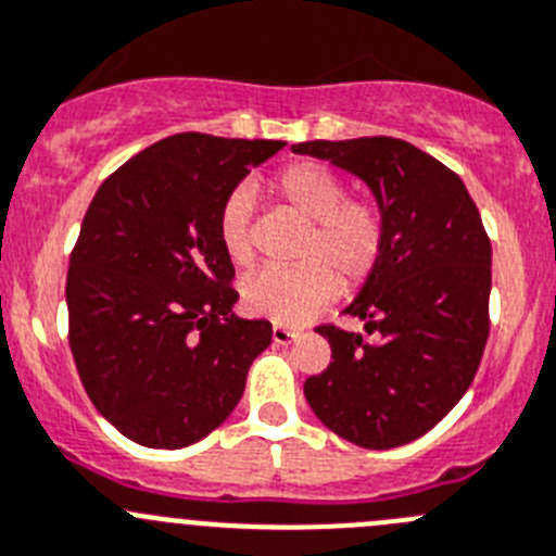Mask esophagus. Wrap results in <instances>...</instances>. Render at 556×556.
Returning <instances> with one entry per match:
<instances>
[{
    "mask_svg": "<svg viewBox=\"0 0 556 556\" xmlns=\"http://www.w3.org/2000/svg\"><path fill=\"white\" fill-rule=\"evenodd\" d=\"M295 337H299V331H295V328H290V326H279V323H277V326L271 328V339L277 344H290Z\"/></svg>",
    "mask_w": 556,
    "mask_h": 556,
    "instance_id": "esophagus-1",
    "label": "esophagus"
}]
</instances>
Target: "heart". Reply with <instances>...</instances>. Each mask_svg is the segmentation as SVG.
<instances>
[{"mask_svg":"<svg viewBox=\"0 0 556 556\" xmlns=\"http://www.w3.org/2000/svg\"><path fill=\"white\" fill-rule=\"evenodd\" d=\"M271 192L309 219L299 244V266L261 268L241 285V301L252 315L274 323H304L337 299L339 285L364 282L386 247V217L371 198L344 195L342 176L315 160L290 163L271 179ZM217 236L233 266L255 261L252 192L247 187L225 198Z\"/></svg>","mask_w":556,"mask_h":556,"instance_id":"1","label":"heart"}]
</instances>
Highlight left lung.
Returning <instances> with one entry per match:
<instances>
[{"instance_id": "left-lung-1", "label": "left lung", "mask_w": 556, "mask_h": 556, "mask_svg": "<svg viewBox=\"0 0 556 556\" xmlns=\"http://www.w3.org/2000/svg\"><path fill=\"white\" fill-rule=\"evenodd\" d=\"M358 176L386 217L380 263L348 306L361 333L320 326L331 364L304 396L333 434L361 448L407 445L465 396L489 339L492 241L465 181L413 143L375 135L295 143Z\"/></svg>"}]
</instances>
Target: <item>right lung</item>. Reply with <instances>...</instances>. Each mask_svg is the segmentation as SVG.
<instances>
[{"mask_svg":"<svg viewBox=\"0 0 556 556\" xmlns=\"http://www.w3.org/2000/svg\"><path fill=\"white\" fill-rule=\"evenodd\" d=\"M282 141L179 132L100 185L70 255V350L124 438L185 448L233 413L271 323L233 315L217 236L225 198Z\"/></svg>","mask_w":556,"mask_h":556,"instance_id":"right-lung-1","label":"right lung"}]
</instances>
